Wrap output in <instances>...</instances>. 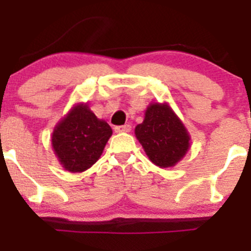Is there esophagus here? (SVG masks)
<instances>
[{
    "mask_svg": "<svg viewBox=\"0 0 251 251\" xmlns=\"http://www.w3.org/2000/svg\"><path fill=\"white\" fill-rule=\"evenodd\" d=\"M131 130V125L126 124V125H121V126H116L115 127V132H128Z\"/></svg>",
    "mask_w": 251,
    "mask_h": 251,
    "instance_id": "1",
    "label": "esophagus"
}]
</instances>
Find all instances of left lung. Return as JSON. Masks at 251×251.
Here are the masks:
<instances>
[{"instance_id": "8db88e82", "label": "left lung", "mask_w": 251, "mask_h": 251, "mask_svg": "<svg viewBox=\"0 0 251 251\" xmlns=\"http://www.w3.org/2000/svg\"><path fill=\"white\" fill-rule=\"evenodd\" d=\"M135 134L149 159L160 168L174 166L189 149L190 137L186 128L168 105L149 106Z\"/></svg>"}]
</instances>
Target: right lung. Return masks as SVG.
<instances>
[{
  "label": "right lung",
  "instance_id": "obj_1",
  "mask_svg": "<svg viewBox=\"0 0 251 251\" xmlns=\"http://www.w3.org/2000/svg\"><path fill=\"white\" fill-rule=\"evenodd\" d=\"M111 135L109 124L99 120L87 105H78L56 126L52 148L66 170L81 173L98 161Z\"/></svg>",
  "mask_w": 251,
  "mask_h": 251
}]
</instances>
